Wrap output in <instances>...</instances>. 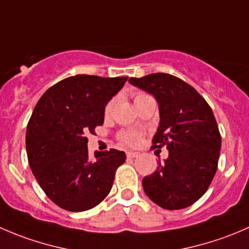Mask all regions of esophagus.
Listing matches in <instances>:
<instances>
[{
  "label": "esophagus",
  "mask_w": 249,
  "mask_h": 249,
  "mask_svg": "<svg viewBox=\"0 0 249 249\" xmlns=\"http://www.w3.org/2000/svg\"><path fill=\"white\" fill-rule=\"evenodd\" d=\"M126 156H127V158H136V157L140 156V153H137V152L129 151V152H126Z\"/></svg>",
  "instance_id": "esophagus-1"
}]
</instances>
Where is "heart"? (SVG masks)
<instances>
[{"instance_id": "b5f03b06", "label": "heart", "mask_w": 249, "mask_h": 249, "mask_svg": "<svg viewBox=\"0 0 249 249\" xmlns=\"http://www.w3.org/2000/svg\"><path fill=\"white\" fill-rule=\"evenodd\" d=\"M143 96L147 95H144V93H139V95H136L135 100H137V98L140 97H143ZM113 105H114V100H112L107 105V107H106V114H108V113L112 110ZM120 140H122L123 142H125V143L130 144V146H136V144L141 141V136H140L139 132L136 131H125L120 135Z\"/></svg>"}]
</instances>
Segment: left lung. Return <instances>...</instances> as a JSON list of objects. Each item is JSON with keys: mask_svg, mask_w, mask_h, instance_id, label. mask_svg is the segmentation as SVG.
Segmentation results:
<instances>
[{"mask_svg": "<svg viewBox=\"0 0 249 249\" xmlns=\"http://www.w3.org/2000/svg\"><path fill=\"white\" fill-rule=\"evenodd\" d=\"M129 81L156 97L160 123L152 148L165 146L169 151L164 163L142 180L144 194L169 211L192 206L206 194L218 169L221 136L213 110L191 85L170 74Z\"/></svg>", "mask_w": 249, "mask_h": 249, "instance_id": "obj_1", "label": "left lung"}]
</instances>
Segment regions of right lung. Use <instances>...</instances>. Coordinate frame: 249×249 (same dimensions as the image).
Wrapping results in <instances>:
<instances>
[{
    "instance_id": "add662e5",
    "label": "right lung",
    "mask_w": 249,
    "mask_h": 249,
    "mask_svg": "<svg viewBox=\"0 0 249 249\" xmlns=\"http://www.w3.org/2000/svg\"><path fill=\"white\" fill-rule=\"evenodd\" d=\"M126 76H71L51 86L34 108L26 127L30 169L46 196L60 208L84 212L109 194L124 152H96L89 159L88 134L103 124L105 107Z\"/></svg>"
}]
</instances>
